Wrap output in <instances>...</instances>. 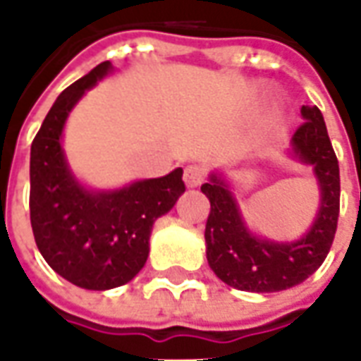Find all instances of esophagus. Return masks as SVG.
Returning a JSON list of instances; mask_svg holds the SVG:
<instances>
[{"mask_svg":"<svg viewBox=\"0 0 361 361\" xmlns=\"http://www.w3.org/2000/svg\"><path fill=\"white\" fill-rule=\"evenodd\" d=\"M183 181H185V185L188 188H197V185H201L204 181V168L197 164L188 166L185 170H183Z\"/></svg>","mask_w":361,"mask_h":361,"instance_id":"34e87169","label":"esophagus"}]
</instances>
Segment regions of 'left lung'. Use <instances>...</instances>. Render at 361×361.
I'll return each mask as SVG.
<instances>
[{"instance_id":"1","label":"left lung","mask_w":361,"mask_h":361,"mask_svg":"<svg viewBox=\"0 0 361 361\" xmlns=\"http://www.w3.org/2000/svg\"><path fill=\"white\" fill-rule=\"evenodd\" d=\"M303 121L292 137L295 157L313 164L321 188L317 220L302 240L274 243L245 228L224 181L212 173L201 185L211 201L204 228L209 265L228 286L245 292H279L310 279L329 255L341 212V172L325 119L317 106H302Z\"/></svg>"}]
</instances>
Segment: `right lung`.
Returning <instances> with one entry per match:
<instances>
[{
  "mask_svg": "<svg viewBox=\"0 0 361 361\" xmlns=\"http://www.w3.org/2000/svg\"><path fill=\"white\" fill-rule=\"evenodd\" d=\"M102 61L67 87L30 147V224L46 263L75 286L110 290L137 276L149 257L152 224L185 191L181 168L108 193L82 189L67 168L61 129L85 90L110 71Z\"/></svg>",
  "mask_w": 361,
  "mask_h": 361,
  "instance_id": "1",
  "label": "right lung"
}]
</instances>
